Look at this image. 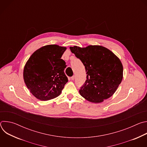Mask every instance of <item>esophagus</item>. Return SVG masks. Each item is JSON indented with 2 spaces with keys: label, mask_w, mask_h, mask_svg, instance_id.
<instances>
[{
  "label": "esophagus",
  "mask_w": 147,
  "mask_h": 147,
  "mask_svg": "<svg viewBox=\"0 0 147 147\" xmlns=\"http://www.w3.org/2000/svg\"><path fill=\"white\" fill-rule=\"evenodd\" d=\"M75 79V76H72L71 77V80H74Z\"/></svg>",
  "instance_id": "obj_1"
}]
</instances>
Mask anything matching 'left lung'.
<instances>
[{
  "mask_svg": "<svg viewBox=\"0 0 147 147\" xmlns=\"http://www.w3.org/2000/svg\"><path fill=\"white\" fill-rule=\"evenodd\" d=\"M86 68L87 80L80 95L93 103H100L113 95L123 79L120 59L110 50L99 45L70 47Z\"/></svg>",
  "mask_w": 147,
  "mask_h": 147,
  "instance_id": "obj_1",
  "label": "left lung"
}]
</instances>
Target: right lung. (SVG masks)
Segmentation results:
<instances>
[{
    "instance_id": "add662e5",
    "label": "right lung",
    "mask_w": 147,
    "mask_h": 147,
    "mask_svg": "<svg viewBox=\"0 0 147 147\" xmlns=\"http://www.w3.org/2000/svg\"><path fill=\"white\" fill-rule=\"evenodd\" d=\"M66 49L57 45H46L34 52L27 61L24 82L37 99L48 100L58 96L67 82L66 63L61 59Z\"/></svg>"
}]
</instances>
